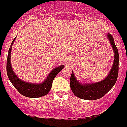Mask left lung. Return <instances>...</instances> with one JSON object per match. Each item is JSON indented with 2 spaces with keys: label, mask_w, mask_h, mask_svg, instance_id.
<instances>
[{
  "label": "left lung",
  "mask_w": 127,
  "mask_h": 127,
  "mask_svg": "<svg viewBox=\"0 0 127 127\" xmlns=\"http://www.w3.org/2000/svg\"><path fill=\"white\" fill-rule=\"evenodd\" d=\"M107 36L115 54L111 70L107 76L103 80L90 84H82L79 82L72 71L70 80V88L74 95L79 98L85 100H96L101 98L111 90L117 80L119 74V52L112 35L108 33Z\"/></svg>",
  "instance_id": "1"
}]
</instances>
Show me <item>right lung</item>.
Instances as JSON below:
<instances>
[{
  "instance_id": "1",
  "label": "right lung",
  "mask_w": 127,
  "mask_h": 127,
  "mask_svg": "<svg viewBox=\"0 0 127 127\" xmlns=\"http://www.w3.org/2000/svg\"><path fill=\"white\" fill-rule=\"evenodd\" d=\"M15 38L13 40L11 44L10 47L8 50V57H7V73L10 81L14 86V87L17 89V91L24 96L31 97V98H36V97L45 96L49 92L52 87V81L56 77V75L61 71V70L64 68V65H60L56 67V68L53 69L42 83H28L20 80L18 78V76L13 71L10 62L12 46Z\"/></svg>"
}]
</instances>
